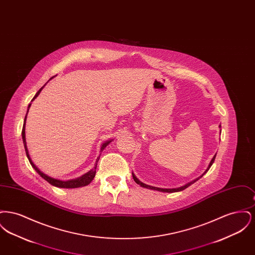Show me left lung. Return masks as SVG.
<instances>
[{"label": "left lung", "instance_id": "8db88e82", "mask_svg": "<svg viewBox=\"0 0 255 255\" xmlns=\"http://www.w3.org/2000/svg\"><path fill=\"white\" fill-rule=\"evenodd\" d=\"M215 157H216V154H215V156L212 158V159H211V161H210V163H209V165H208V167H207V169L206 170V171H208V169L210 168V166L212 165V163L214 162V160H215ZM205 172V173H206ZM204 173V174H205ZM203 174V175H204ZM202 177V176H201ZM133 181L134 182H136L137 184H139L140 186H142V187H145V188H149V189H153V190H158V191H162V192H178V191H182V190H183V189H185V188H187L189 185H191L192 183H194L195 182H197L200 178H198L197 180H194V181H192V182H189V183H187V184H185L184 186H182V187H179V188H173V189H163V188H158V187H154V186H150V185H147V184H145V183H143V182H140V181H138L137 179H136V177L134 176L133 174Z\"/></svg>", "mask_w": 255, "mask_h": 255}]
</instances>
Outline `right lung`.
Wrapping results in <instances>:
<instances>
[{
  "instance_id": "add662e5",
  "label": "right lung",
  "mask_w": 255,
  "mask_h": 255,
  "mask_svg": "<svg viewBox=\"0 0 255 255\" xmlns=\"http://www.w3.org/2000/svg\"><path fill=\"white\" fill-rule=\"evenodd\" d=\"M45 86V85H44ZM44 86L37 92L36 95H35V97H33V99L35 98V97H38V95L40 94V92L42 91V89L44 88ZM30 107V105L28 106V108ZM27 112H28V110H27ZM26 115H27V113H26ZM25 120H26V116L24 117V125H23V130H22V137H23V142H24V150H25V154H26V157L28 158V160H29V162H30V164H31V166L35 169L37 173L44 179V180H46L47 182L50 183L51 185H54V186H56V187H61V188H76V187H81V186H85L87 184H89L90 182L93 181V179L95 178V176H96V170H97V161H98V159H99V157L97 158V162H96V165H95V167H94V169L91 170L90 172H88L87 174H85L84 176H82L81 178H78V179H76V180H72V181H67V182H63V181H60V180H55V179H52V178H50L49 176H47V175H45L43 172H41L40 170L37 168L36 166H35V164L32 162V160L30 159V157H29V155H28V151H27V148H26V142H25V133H24V125H25ZM110 142H111V140L109 141H106L105 143H103L102 146H101V150L100 151H103L104 150V148L106 147V146L109 144Z\"/></svg>"
}]
</instances>
